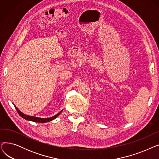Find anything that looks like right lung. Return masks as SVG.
Here are the masks:
<instances>
[{"label": "right lung", "instance_id": "right-lung-1", "mask_svg": "<svg viewBox=\"0 0 159 159\" xmlns=\"http://www.w3.org/2000/svg\"><path fill=\"white\" fill-rule=\"evenodd\" d=\"M15 106V105H14ZM15 108L16 111H17L19 115L21 116V117H22L23 119H26L27 120H30V121H33V122H39V123H45V122H49V121H52L53 120V119H56L57 116L61 114V113L62 111V110L61 111H60L58 113H57V115H55V116H52V117H49V118H39V117H36V116H29V115H25L23 113H22L17 107H16L15 106Z\"/></svg>", "mask_w": 159, "mask_h": 159}]
</instances>
